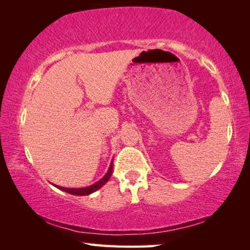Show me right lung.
I'll use <instances>...</instances> for the list:
<instances>
[{"label": "right lung", "mask_w": 250, "mask_h": 250, "mask_svg": "<svg viewBox=\"0 0 250 250\" xmlns=\"http://www.w3.org/2000/svg\"><path fill=\"white\" fill-rule=\"evenodd\" d=\"M112 171H113V167H112V162H111L108 172L105 173V175L103 177V179L99 180L98 182H96L95 184H92L90 186H87V188H62V186H57V185H56V188H59V189H62V191L71 194V195H79V196L89 195V194L96 192L97 189H99L101 186H104L105 183H107V182L110 179V176H111V174H112Z\"/></svg>", "instance_id": "right-lung-1"}]
</instances>
